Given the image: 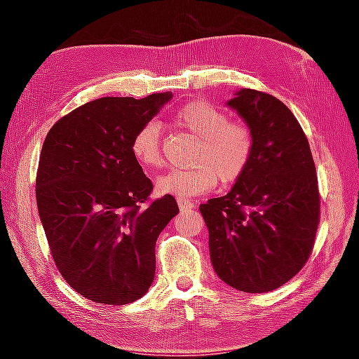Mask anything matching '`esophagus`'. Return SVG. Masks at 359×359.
Masks as SVG:
<instances>
[{"label": "esophagus", "instance_id": "obj_1", "mask_svg": "<svg viewBox=\"0 0 359 359\" xmlns=\"http://www.w3.org/2000/svg\"><path fill=\"white\" fill-rule=\"evenodd\" d=\"M177 204H179V209L182 212L187 210V209H193L194 208V203L187 201V199H184V198H177Z\"/></svg>", "mask_w": 359, "mask_h": 359}]
</instances>
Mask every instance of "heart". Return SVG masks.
Returning <instances> with one entry per match:
<instances>
[{
  "instance_id": "1",
  "label": "heart",
  "mask_w": 359,
  "mask_h": 359,
  "mask_svg": "<svg viewBox=\"0 0 359 359\" xmlns=\"http://www.w3.org/2000/svg\"><path fill=\"white\" fill-rule=\"evenodd\" d=\"M182 130L199 139L193 156L196 166L174 169L156 179V191L177 198H193L208 193L217 185L234 184L247 171L253 155V135L245 125L229 121L220 107L204 101H191L174 115ZM131 154L145 169L161 166L160 126L147 121L131 139Z\"/></svg>"
}]
</instances>
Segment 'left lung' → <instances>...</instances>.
I'll use <instances>...</instances> for the list:
<instances>
[{
  "mask_svg": "<svg viewBox=\"0 0 359 359\" xmlns=\"http://www.w3.org/2000/svg\"><path fill=\"white\" fill-rule=\"evenodd\" d=\"M226 106L252 131V161L228 194L199 212L217 276L239 291L266 293L311 257L320 222L317 172L307 137L280 100L241 88Z\"/></svg>",
  "mask_w": 359,
  "mask_h": 359,
  "instance_id": "8db88e82",
  "label": "left lung"
}]
</instances>
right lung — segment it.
<instances>
[{"instance_id":"right-lung-1","label":"right lung","mask_w":359,"mask_h":359,"mask_svg":"<svg viewBox=\"0 0 359 359\" xmlns=\"http://www.w3.org/2000/svg\"><path fill=\"white\" fill-rule=\"evenodd\" d=\"M172 93L100 98L52 126L42 145L36 203L52 257L69 287L90 301L123 306L155 277V244L177 215L174 196L150 203V179L131 139Z\"/></svg>"}]
</instances>
